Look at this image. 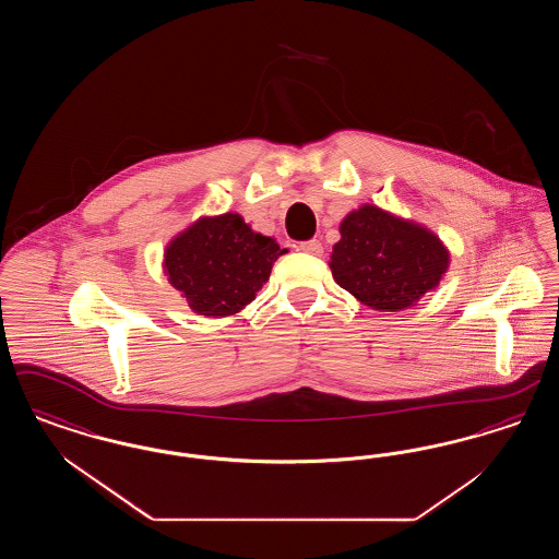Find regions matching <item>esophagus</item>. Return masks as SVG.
I'll return each mask as SVG.
<instances>
[{
  "label": "esophagus",
  "instance_id": "obj_1",
  "mask_svg": "<svg viewBox=\"0 0 559 559\" xmlns=\"http://www.w3.org/2000/svg\"><path fill=\"white\" fill-rule=\"evenodd\" d=\"M299 249L304 253H310V255H320L322 253V242L317 239L304 240V242H299Z\"/></svg>",
  "mask_w": 559,
  "mask_h": 559
}]
</instances>
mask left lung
<instances>
[{
	"label": "left lung",
	"mask_w": 559,
	"mask_h": 559,
	"mask_svg": "<svg viewBox=\"0 0 559 559\" xmlns=\"http://www.w3.org/2000/svg\"><path fill=\"white\" fill-rule=\"evenodd\" d=\"M333 245L335 283L377 312H400L433 292L451 266V251L427 226L365 203L340 224Z\"/></svg>",
	"instance_id": "8db88e82"
}]
</instances>
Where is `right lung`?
<instances>
[{
	"instance_id": "right-lung-1",
	"label": "right lung",
	"mask_w": 559,
	"mask_h": 559,
	"mask_svg": "<svg viewBox=\"0 0 559 559\" xmlns=\"http://www.w3.org/2000/svg\"><path fill=\"white\" fill-rule=\"evenodd\" d=\"M285 251L240 213L226 212L201 215L178 233L167 242L160 266L194 314L224 319L255 299Z\"/></svg>"
}]
</instances>
